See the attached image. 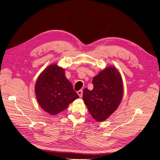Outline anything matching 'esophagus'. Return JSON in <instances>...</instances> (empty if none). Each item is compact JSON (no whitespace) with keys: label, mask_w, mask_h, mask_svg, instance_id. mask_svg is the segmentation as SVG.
I'll list each match as a JSON object with an SVG mask.
<instances>
[{"label":"esophagus","mask_w":160,"mask_h":160,"mask_svg":"<svg viewBox=\"0 0 160 160\" xmlns=\"http://www.w3.org/2000/svg\"><path fill=\"white\" fill-rule=\"evenodd\" d=\"M77 94H78V96L81 98L82 96H83V90H78V92H77Z\"/></svg>","instance_id":"obj_1"}]
</instances>
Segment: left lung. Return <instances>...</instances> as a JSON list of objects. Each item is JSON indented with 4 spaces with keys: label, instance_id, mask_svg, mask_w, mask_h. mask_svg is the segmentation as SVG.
I'll return each instance as SVG.
<instances>
[{
    "label": "left lung",
    "instance_id": "obj_1",
    "mask_svg": "<svg viewBox=\"0 0 160 160\" xmlns=\"http://www.w3.org/2000/svg\"><path fill=\"white\" fill-rule=\"evenodd\" d=\"M94 88H84L83 99L90 115L103 122L115 111L122 101L123 87L121 75L114 67H107L93 78Z\"/></svg>",
    "mask_w": 160,
    "mask_h": 160
}]
</instances>
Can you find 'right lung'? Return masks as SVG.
<instances>
[{
  "label": "right lung",
  "mask_w": 160,
  "mask_h": 160,
  "mask_svg": "<svg viewBox=\"0 0 160 160\" xmlns=\"http://www.w3.org/2000/svg\"><path fill=\"white\" fill-rule=\"evenodd\" d=\"M35 92L41 108L52 115L66 109L79 98L65 77L64 70L54 64L49 66L39 75Z\"/></svg>",
  "instance_id": "add662e5"
}]
</instances>
